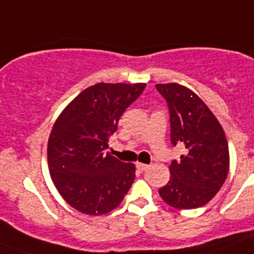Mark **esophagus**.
<instances>
[{"instance_id":"obj_1","label":"esophagus","mask_w":254,"mask_h":254,"mask_svg":"<svg viewBox=\"0 0 254 254\" xmlns=\"http://www.w3.org/2000/svg\"><path fill=\"white\" fill-rule=\"evenodd\" d=\"M136 168H137L140 172H145V170L149 169V165H146V164H142V163H137L136 164Z\"/></svg>"}]
</instances>
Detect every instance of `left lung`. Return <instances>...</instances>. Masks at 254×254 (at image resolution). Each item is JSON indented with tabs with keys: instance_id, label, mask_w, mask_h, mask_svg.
<instances>
[{
	"instance_id": "left-lung-1",
	"label": "left lung",
	"mask_w": 254,
	"mask_h": 254,
	"mask_svg": "<svg viewBox=\"0 0 254 254\" xmlns=\"http://www.w3.org/2000/svg\"><path fill=\"white\" fill-rule=\"evenodd\" d=\"M169 109L170 142L183 146L170 164V179L159 190L169 206L201 207L223 187L229 172V147L219 121L198 96L178 84H158Z\"/></svg>"
}]
</instances>
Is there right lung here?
<instances>
[{
  "mask_svg": "<svg viewBox=\"0 0 254 254\" xmlns=\"http://www.w3.org/2000/svg\"><path fill=\"white\" fill-rule=\"evenodd\" d=\"M146 84L87 87L56 121L48 141L52 181L68 205L86 215L107 214L122 202L134 181V165L112 156L109 136Z\"/></svg>",
  "mask_w": 254,
  "mask_h": 254,
  "instance_id": "right-lung-1",
  "label": "right lung"
}]
</instances>
